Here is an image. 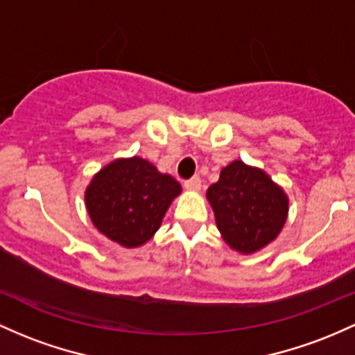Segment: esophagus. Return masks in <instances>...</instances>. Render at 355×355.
<instances>
[{
    "label": "esophagus",
    "instance_id": "esophagus-1",
    "mask_svg": "<svg viewBox=\"0 0 355 355\" xmlns=\"http://www.w3.org/2000/svg\"><path fill=\"white\" fill-rule=\"evenodd\" d=\"M184 185L187 190H190V192H198L202 187V180H200V177H193V178H190V180H187Z\"/></svg>",
    "mask_w": 355,
    "mask_h": 355
}]
</instances>
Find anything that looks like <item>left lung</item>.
I'll use <instances>...</instances> for the list:
<instances>
[{
	"label": "left lung",
	"mask_w": 355,
	"mask_h": 355,
	"mask_svg": "<svg viewBox=\"0 0 355 355\" xmlns=\"http://www.w3.org/2000/svg\"><path fill=\"white\" fill-rule=\"evenodd\" d=\"M222 239L239 254H254L272 243L288 219L285 190L264 170L234 159L207 189Z\"/></svg>",
	"instance_id": "obj_1"
}]
</instances>
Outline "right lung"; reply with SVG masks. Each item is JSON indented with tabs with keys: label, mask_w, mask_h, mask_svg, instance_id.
<instances>
[{
	"label": "right lung",
	"mask_w": 355,
	"mask_h": 355,
	"mask_svg": "<svg viewBox=\"0 0 355 355\" xmlns=\"http://www.w3.org/2000/svg\"><path fill=\"white\" fill-rule=\"evenodd\" d=\"M182 193L168 173L141 157L116 158L89 182L84 200L89 217L101 234L119 246L146 244L162 225L166 210Z\"/></svg>",
	"instance_id": "add662e5"
}]
</instances>
